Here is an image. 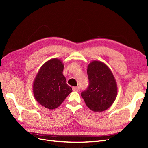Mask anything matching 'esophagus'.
I'll return each instance as SVG.
<instances>
[{
  "label": "esophagus",
  "instance_id": "1",
  "mask_svg": "<svg viewBox=\"0 0 148 148\" xmlns=\"http://www.w3.org/2000/svg\"><path fill=\"white\" fill-rule=\"evenodd\" d=\"M72 89L73 91H79V87H73Z\"/></svg>",
  "mask_w": 148,
  "mask_h": 148
}]
</instances>
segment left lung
<instances>
[{
  "mask_svg": "<svg viewBox=\"0 0 148 148\" xmlns=\"http://www.w3.org/2000/svg\"><path fill=\"white\" fill-rule=\"evenodd\" d=\"M89 86L81 95L85 104L94 112L109 109L117 95V85L109 66L100 61L93 60L88 65Z\"/></svg>",
  "mask_w": 148,
  "mask_h": 148,
  "instance_id": "8db88e82",
  "label": "left lung"
}]
</instances>
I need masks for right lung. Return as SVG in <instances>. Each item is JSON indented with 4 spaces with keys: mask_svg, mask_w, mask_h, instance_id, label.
I'll use <instances>...</instances> for the list:
<instances>
[{
    "mask_svg": "<svg viewBox=\"0 0 148 148\" xmlns=\"http://www.w3.org/2000/svg\"><path fill=\"white\" fill-rule=\"evenodd\" d=\"M64 68L62 60L53 58L44 63L36 76L33 84L34 98L47 109L57 108L72 92L63 75Z\"/></svg>",
    "mask_w": 148,
    "mask_h": 148,
    "instance_id": "obj_1",
    "label": "right lung"
}]
</instances>
